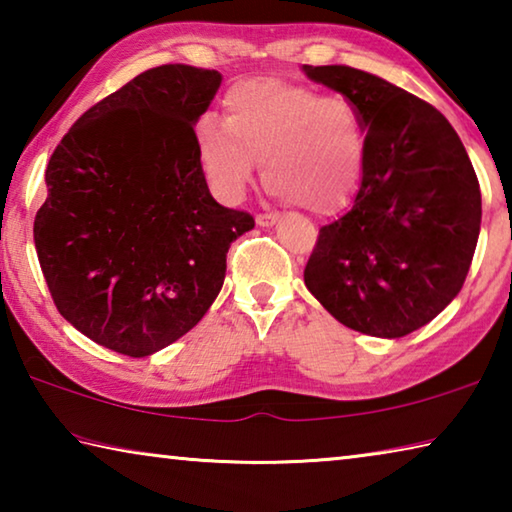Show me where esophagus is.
Here are the masks:
<instances>
[{
	"instance_id": "1",
	"label": "esophagus",
	"mask_w": 512,
	"mask_h": 512,
	"mask_svg": "<svg viewBox=\"0 0 512 512\" xmlns=\"http://www.w3.org/2000/svg\"><path fill=\"white\" fill-rule=\"evenodd\" d=\"M257 225L259 228H273V225L280 221V216L277 214H257Z\"/></svg>"
}]
</instances>
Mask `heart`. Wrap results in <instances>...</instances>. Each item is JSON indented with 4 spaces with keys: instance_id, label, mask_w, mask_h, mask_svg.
I'll return each instance as SVG.
<instances>
[{
    "instance_id": "1",
    "label": "heart",
    "mask_w": 512,
    "mask_h": 512,
    "mask_svg": "<svg viewBox=\"0 0 512 512\" xmlns=\"http://www.w3.org/2000/svg\"><path fill=\"white\" fill-rule=\"evenodd\" d=\"M196 151L225 196H239L264 162V180L311 214H332L359 192L368 133L359 108L341 94L257 79L223 99V124L203 119Z\"/></svg>"
}]
</instances>
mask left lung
I'll use <instances>...</instances> for the list:
<instances>
[{
    "mask_svg": "<svg viewBox=\"0 0 512 512\" xmlns=\"http://www.w3.org/2000/svg\"><path fill=\"white\" fill-rule=\"evenodd\" d=\"M359 108L366 169L350 210L323 225L305 284L345 327L400 339L436 318L470 271L481 189L452 124L397 85L345 65H302Z\"/></svg>",
    "mask_w": 512,
    "mask_h": 512,
    "instance_id": "left-lung-1",
    "label": "left lung"
}]
</instances>
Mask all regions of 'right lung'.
Masks as SVG:
<instances>
[{"label":"right lung","instance_id":"right-lung-1","mask_svg":"<svg viewBox=\"0 0 512 512\" xmlns=\"http://www.w3.org/2000/svg\"><path fill=\"white\" fill-rule=\"evenodd\" d=\"M223 76L142 72L69 128L33 239L56 307L103 348L149 357L212 307L232 241L255 228L210 194L194 126Z\"/></svg>","mask_w":512,"mask_h":512}]
</instances>
